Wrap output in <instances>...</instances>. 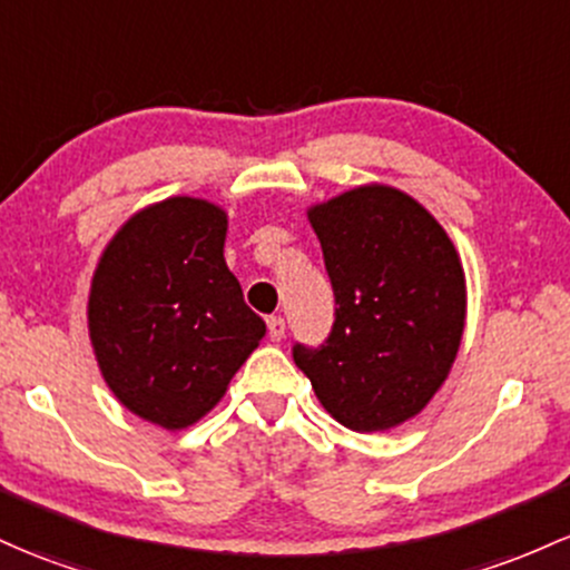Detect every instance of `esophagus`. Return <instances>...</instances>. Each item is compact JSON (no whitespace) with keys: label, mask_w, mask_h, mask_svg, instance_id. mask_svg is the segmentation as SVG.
<instances>
[{"label":"esophagus","mask_w":570,"mask_h":570,"mask_svg":"<svg viewBox=\"0 0 570 570\" xmlns=\"http://www.w3.org/2000/svg\"><path fill=\"white\" fill-rule=\"evenodd\" d=\"M267 335H271V341H284L286 335V322L281 316H271L267 318Z\"/></svg>","instance_id":"34e87169"}]
</instances>
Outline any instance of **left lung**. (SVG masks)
<instances>
[{
  "instance_id": "obj_1",
  "label": "left lung",
  "mask_w": 570,
  "mask_h": 570,
  "mask_svg": "<svg viewBox=\"0 0 570 570\" xmlns=\"http://www.w3.org/2000/svg\"><path fill=\"white\" fill-rule=\"evenodd\" d=\"M335 292L333 333L292 348L318 403L343 428L379 433L414 419L458 360L465 273L424 205L384 184L311 205Z\"/></svg>"
}]
</instances>
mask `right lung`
Returning a JSON list of instances; mask_svg holds the SVG:
<instances>
[{
    "label": "right lung",
    "instance_id": "obj_1",
    "mask_svg": "<svg viewBox=\"0 0 570 570\" xmlns=\"http://www.w3.org/2000/svg\"><path fill=\"white\" fill-rule=\"evenodd\" d=\"M224 240V208L170 197L127 218L94 271L89 337L105 384L165 430L208 414L265 337Z\"/></svg>",
    "mask_w": 570,
    "mask_h": 570
}]
</instances>
